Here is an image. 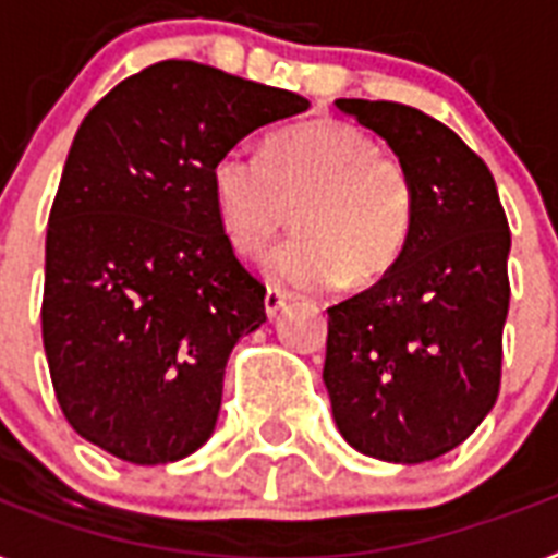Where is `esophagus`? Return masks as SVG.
<instances>
[{
	"label": "esophagus",
	"instance_id": "34e87169",
	"mask_svg": "<svg viewBox=\"0 0 558 558\" xmlns=\"http://www.w3.org/2000/svg\"><path fill=\"white\" fill-rule=\"evenodd\" d=\"M287 301H289V292H283V289H278V287L266 289V298H264L266 315H269V318H275V315H278L283 306H287Z\"/></svg>",
	"mask_w": 558,
	"mask_h": 558
}]
</instances>
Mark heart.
<instances>
[{"instance_id": "heart-1", "label": "heart", "mask_w": 558, "mask_h": 558, "mask_svg": "<svg viewBox=\"0 0 558 558\" xmlns=\"http://www.w3.org/2000/svg\"><path fill=\"white\" fill-rule=\"evenodd\" d=\"M211 197L240 255H260L287 226L298 232L266 257L271 280L292 289L378 287L415 226V183L396 151L338 120L289 125L264 157L229 148L211 166Z\"/></svg>"}]
</instances>
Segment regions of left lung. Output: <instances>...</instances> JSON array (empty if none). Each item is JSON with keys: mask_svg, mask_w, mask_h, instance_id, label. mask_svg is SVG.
<instances>
[{"mask_svg": "<svg viewBox=\"0 0 558 558\" xmlns=\"http://www.w3.org/2000/svg\"><path fill=\"white\" fill-rule=\"evenodd\" d=\"M335 106L407 162L415 226L387 280L326 310L324 384L357 452L421 464L468 441L499 398L510 229L490 169L444 122L387 99Z\"/></svg>", "mask_w": 558, "mask_h": 558, "instance_id": "left-lung-1", "label": "left lung"}]
</instances>
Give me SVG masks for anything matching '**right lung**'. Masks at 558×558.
<instances>
[{
  "label": "right lung",
  "instance_id": "1",
  "mask_svg": "<svg viewBox=\"0 0 558 558\" xmlns=\"http://www.w3.org/2000/svg\"><path fill=\"white\" fill-rule=\"evenodd\" d=\"M310 99L192 59L111 88L76 131L45 238L43 343L68 424L131 464L192 456L266 287L226 238L211 166Z\"/></svg>",
  "mask_w": 558,
  "mask_h": 558
}]
</instances>
